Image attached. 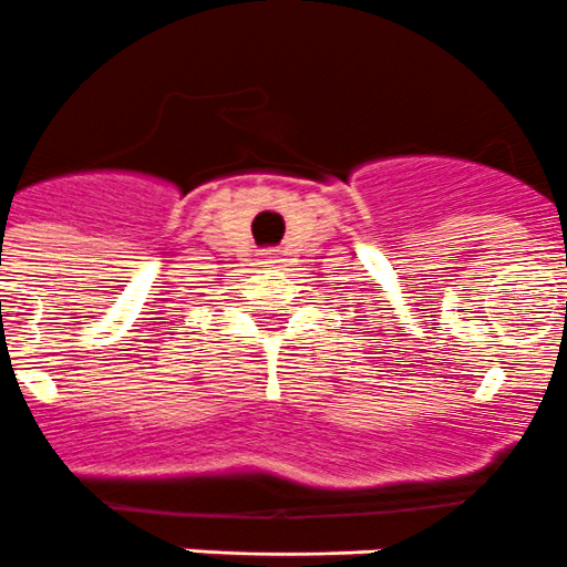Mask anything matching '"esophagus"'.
<instances>
[{"label": "esophagus", "instance_id": "obj_1", "mask_svg": "<svg viewBox=\"0 0 567 567\" xmlns=\"http://www.w3.org/2000/svg\"><path fill=\"white\" fill-rule=\"evenodd\" d=\"M260 264H267V267H275V264H278V252H267V255H264V260H260Z\"/></svg>", "mask_w": 567, "mask_h": 567}]
</instances>
